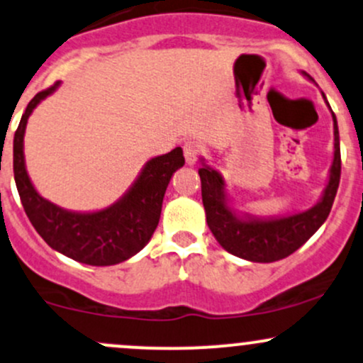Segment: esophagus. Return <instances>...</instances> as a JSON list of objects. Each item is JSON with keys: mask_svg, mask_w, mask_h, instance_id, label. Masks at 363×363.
I'll return each mask as SVG.
<instances>
[{"mask_svg": "<svg viewBox=\"0 0 363 363\" xmlns=\"http://www.w3.org/2000/svg\"><path fill=\"white\" fill-rule=\"evenodd\" d=\"M203 146L200 145V143L196 141H188L184 145V157H186V163L188 165H194V163L198 162V158L201 157L203 155Z\"/></svg>", "mask_w": 363, "mask_h": 363, "instance_id": "obj_1", "label": "esophagus"}]
</instances>
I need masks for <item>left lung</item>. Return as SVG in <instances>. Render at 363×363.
<instances>
[{
	"label": "left lung",
	"instance_id": "obj_1",
	"mask_svg": "<svg viewBox=\"0 0 363 363\" xmlns=\"http://www.w3.org/2000/svg\"><path fill=\"white\" fill-rule=\"evenodd\" d=\"M333 121L334 160L328 188L322 200L306 212L272 218V220H258V218L242 220L225 205L224 179L220 177V174L210 167H201L198 170L201 179V198L206 212V224L222 248L245 260L270 264L289 257L315 234V230L329 217L341 179L340 130H337L334 111Z\"/></svg>",
	"mask_w": 363,
	"mask_h": 363
}]
</instances>
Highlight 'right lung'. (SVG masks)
Returning a JSON list of instances; mask_svg holds the SVG:
<instances>
[{"label":"right lung","mask_w":363,"mask_h":363,"mask_svg":"<svg viewBox=\"0 0 363 363\" xmlns=\"http://www.w3.org/2000/svg\"><path fill=\"white\" fill-rule=\"evenodd\" d=\"M58 82L30 99L13 138V175L20 201L39 236L57 252L87 265H115L127 260L151 240L162 213L170 177L184 165V155L175 148L151 158L129 193L110 208L94 213L67 212L38 194L23 162V133L27 118Z\"/></svg>","instance_id":"1"}]
</instances>
